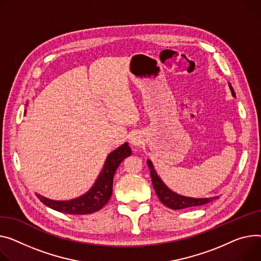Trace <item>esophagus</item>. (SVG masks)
I'll use <instances>...</instances> for the list:
<instances>
[{"instance_id": "1", "label": "esophagus", "mask_w": 261, "mask_h": 261, "mask_svg": "<svg viewBox=\"0 0 261 261\" xmlns=\"http://www.w3.org/2000/svg\"><path fill=\"white\" fill-rule=\"evenodd\" d=\"M130 143H131L133 146H140L142 142H141L140 136H138V135H133V136H131V138H130Z\"/></svg>"}]
</instances>
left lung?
Masks as SVG:
<instances>
[{"label": "left lung", "instance_id": "1", "mask_svg": "<svg viewBox=\"0 0 261 261\" xmlns=\"http://www.w3.org/2000/svg\"><path fill=\"white\" fill-rule=\"evenodd\" d=\"M229 87H230V90L232 92V95L234 97H236L235 92L233 90V87L231 86L230 83H229ZM147 165L150 169V175H151L152 184H153L154 190L156 192V195L159 196L160 200L165 205H167L172 210H180V209H186V207L202 205V204L209 203V202L213 201L214 199L218 198V196L207 197V198H195V197H188V196L177 194L174 192V191H172L165 185V182L159 176L158 173H156V171L153 167V164L150 160L147 161Z\"/></svg>", "mask_w": 261, "mask_h": 261}]
</instances>
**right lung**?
Wrapping results in <instances>:
<instances>
[{"label": "right lung", "mask_w": 261, "mask_h": 261, "mask_svg": "<svg viewBox=\"0 0 261 261\" xmlns=\"http://www.w3.org/2000/svg\"><path fill=\"white\" fill-rule=\"evenodd\" d=\"M131 153L132 151L128 143H125L112 151L107 156L106 162L103 164V167L94 185L90 188L88 192H86L80 197L70 200H54L37 193L36 195L45 205L62 213L84 215L97 212L109 201L112 195L113 177L117 167L126 158L130 156Z\"/></svg>", "instance_id": "obj_1"}]
</instances>
